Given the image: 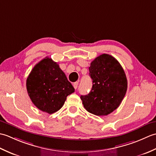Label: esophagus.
I'll return each instance as SVG.
<instances>
[{"label":"esophagus","instance_id":"esophagus-1","mask_svg":"<svg viewBox=\"0 0 156 156\" xmlns=\"http://www.w3.org/2000/svg\"><path fill=\"white\" fill-rule=\"evenodd\" d=\"M73 86H74V88L75 89L77 88H78V82H74V83L73 84Z\"/></svg>","mask_w":156,"mask_h":156}]
</instances>
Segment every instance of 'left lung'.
I'll return each mask as SVG.
<instances>
[{
  "label": "left lung",
  "mask_w": 156,
  "mask_h": 156,
  "mask_svg": "<svg viewBox=\"0 0 156 156\" xmlns=\"http://www.w3.org/2000/svg\"><path fill=\"white\" fill-rule=\"evenodd\" d=\"M89 74L92 87L87 95H81L84 107L95 115H108L119 107L127 92L124 69L114 57L103 54L91 62Z\"/></svg>",
  "instance_id": "1"
}]
</instances>
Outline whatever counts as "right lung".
<instances>
[{"label": "right lung", "mask_w": 156, "mask_h": 156, "mask_svg": "<svg viewBox=\"0 0 156 156\" xmlns=\"http://www.w3.org/2000/svg\"><path fill=\"white\" fill-rule=\"evenodd\" d=\"M26 86L33 103L39 110L49 114L59 111L68 96L74 92L57 62L48 57L34 66Z\"/></svg>", "instance_id": "1"}]
</instances>
